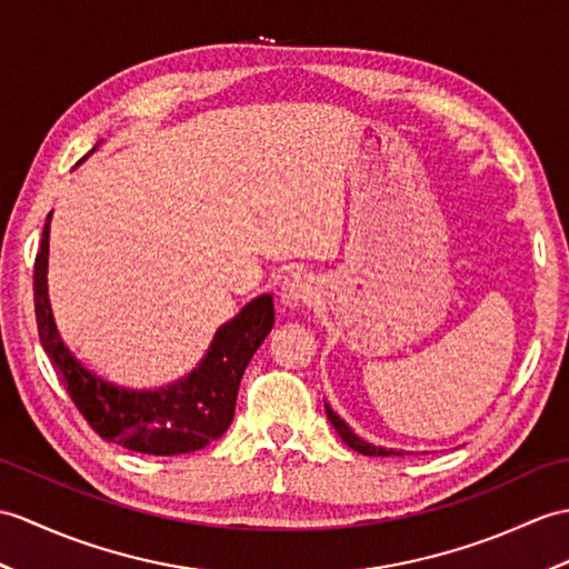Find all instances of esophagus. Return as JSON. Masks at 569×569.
<instances>
[{"label":"esophagus","mask_w":569,"mask_h":569,"mask_svg":"<svg viewBox=\"0 0 569 569\" xmlns=\"http://www.w3.org/2000/svg\"><path fill=\"white\" fill-rule=\"evenodd\" d=\"M315 298V286L306 273H290L281 286V302L288 308L306 306Z\"/></svg>","instance_id":"obj_1"}]
</instances>
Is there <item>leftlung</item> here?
<instances>
[{
  "mask_svg": "<svg viewBox=\"0 0 569 569\" xmlns=\"http://www.w3.org/2000/svg\"><path fill=\"white\" fill-rule=\"evenodd\" d=\"M325 412H327V417H329V421H332V427L337 429V433L341 436V439H345V443L349 446V448H353V451H359V453H363V456H400V451H392V448H380V446H373V443H368V441H363L361 436H356L351 429H349V425L345 419H341L332 407H329L327 402H325Z\"/></svg>",
  "mask_w": 569,
  "mask_h": 569,
  "instance_id": "8db88e82",
  "label": "left lung"
}]
</instances>
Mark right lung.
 I'll list each match as a JSON object with an SVG mask.
<instances>
[{"mask_svg":"<svg viewBox=\"0 0 569 569\" xmlns=\"http://www.w3.org/2000/svg\"><path fill=\"white\" fill-rule=\"evenodd\" d=\"M50 216L33 263L38 337L89 427L106 441L148 456L201 451L210 441L220 439L232 425L244 368L273 327V298L259 296L224 322L210 341L206 359L189 378L162 390L118 388L87 371L60 339L48 298Z\"/></svg>","mask_w":569,"mask_h":569,"instance_id":"add662e5","label":"right lung"}]
</instances>
